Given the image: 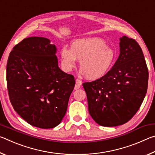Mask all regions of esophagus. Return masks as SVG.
<instances>
[{"label": "esophagus", "instance_id": "obj_1", "mask_svg": "<svg viewBox=\"0 0 155 155\" xmlns=\"http://www.w3.org/2000/svg\"><path fill=\"white\" fill-rule=\"evenodd\" d=\"M81 84H82V81L80 79H78V78H77V79H76V85L74 87V90H78V89H79Z\"/></svg>", "mask_w": 155, "mask_h": 155}]
</instances>
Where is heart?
Masks as SVG:
<instances>
[{
	"label": "heart",
	"mask_w": 155,
	"mask_h": 155,
	"mask_svg": "<svg viewBox=\"0 0 155 155\" xmlns=\"http://www.w3.org/2000/svg\"><path fill=\"white\" fill-rule=\"evenodd\" d=\"M60 57L64 71H72L78 59L80 60L81 74L86 75L90 80H96L109 72L114 61L115 53L102 39L87 38L74 40L70 49L62 48Z\"/></svg>",
	"instance_id": "1"
}]
</instances>
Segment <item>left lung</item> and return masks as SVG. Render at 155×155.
Returning <instances> with one entry per match:
<instances>
[{
  "label": "left lung",
  "instance_id": "1",
  "mask_svg": "<svg viewBox=\"0 0 155 155\" xmlns=\"http://www.w3.org/2000/svg\"><path fill=\"white\" fill-rule=\"evenodd\" d=\"M148 71L141 47L135 40L120 38V54L104 77L84 83L88 110L103 127L122 125L140 109L148 88Z\"/></svg>",
  "mask_w": 155,
  "mask_h": 155
}]
</instances>
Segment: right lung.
<instances>
[{"label": "right lung", "instance_id": "add662e5", "mask_svg": "<svg viewBox=\"0 0 155 155\" xmlns=\"http://www.w3.org/2000/svg\"><path fill=\"white\" fill-rule=\"evenodd\" d=\"M57 47L48 38L31 37L15 45L7 64L10 101L28 124L52 128L61 123L75 85L58 65Z\"/></svg>", "mask_w": 155, "mask_h": 155}]
</instances>
